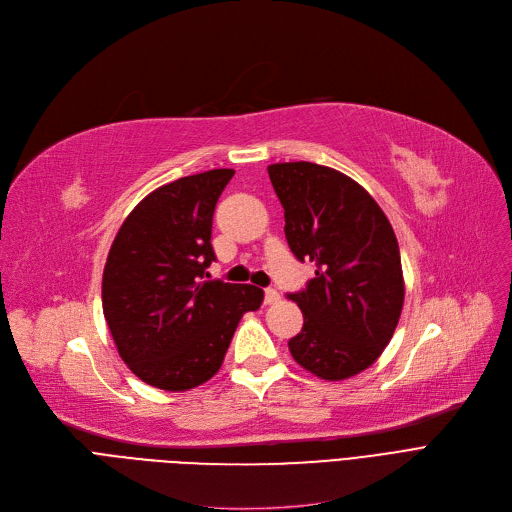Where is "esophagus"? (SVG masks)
Returning <instances> with one entry per match:
<instances>
[{"mask_svg":"<svg viewBox=\"0 0 512 512\" xmlns=\"http://www.w3.org/2000/svg\"><path fill=\"white\" fill-rule=\"evenodd\" d=\"M280 301V292L276 288H265V305H276Z\"/></svg>","mask_w":512,"mask_h":512,"instance_id":"obj_1","label":"esophagus"}]
</instances>
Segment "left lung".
I'll return each instance as SVG.
<instances>
[{"instance_id":"left-lung-1","label":"left lung","mask_w":512,"mask_h":512,"mask_svg":"<svg viewBox=\"0 0 512 512\" xmlns=\"http://www.w3.org/2000/svg\"><path fill=\"white\" fill-rule=\"evenodd\" d=\"M284 207V232L315 278L288 294L305 324L288 340L292 359L328 382L378 361L405 303L400 251L386 213L346 174L311 161L267 166Z\"/></svg>"}]
</instances>
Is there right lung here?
<instances>
[{
	"instance_id": "obj_1",
	"label": "right lung",
	"mask_w": 512,
	"mask_h": 512,
	"mask_svg": "<svg viewBox=\"0 0 512 512\" xmlns=\"http://www.w3.org/2000/svg\"><path fill=\"white\" fill-rule=\"evenodd\" d=\"M232 176L220 168L155 188L128 213L107 255V328L128 369L159 390L211 380L240 317L263 303L253 284L205 280L215 261L213 209Z\"/></svg>"
}]
</instances>
